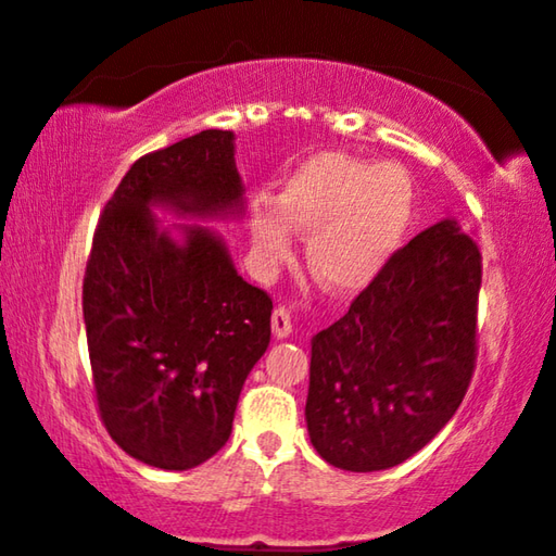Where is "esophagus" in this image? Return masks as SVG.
I'll return each instance as SVG.
<instances>
[{
    "mask_svg": "<svg viewBox=\"0 0 556 556\" xmlns=\"http://www.w3.org/2000/svg\"><path fill=\"white\" fill-rule=\"evenodd\" d=\"M271 332H275V338H289V332H292V309L285 307V304H279V307L271 312Z\"/></svg>",
    "mask_w": 556,
    "mask_h": 556,
    "instance_id": "esophagus-1",
    "label": "esophagus"
}]
</instances>
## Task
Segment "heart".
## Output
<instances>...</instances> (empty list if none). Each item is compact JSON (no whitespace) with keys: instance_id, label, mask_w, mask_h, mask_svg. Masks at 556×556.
Instances as JSON below:
<instances>
[{"instance_id":"heart-1","label":"heart","mask_w":556,"mask_h":556,"mask_svg":"<svg viewBox=\"0 0 556 556\" xmlns=\"http://www.w3.org/2000/svg\"><path fill=\"white\" fill-rule=\"evenodd\" d=\"M413 218V184L397 163L317 153L300 163L269 203L249 211V237L267 264L292 254V233L307 237L309 275L334 294L370 285L401 249Z\"/></svg>"}]
</instances>
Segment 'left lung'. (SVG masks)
<instances>
[{"label": "left lung", "instance_id": "8db88e82", "mask_svg": "<svg viewBox=\"0 0 556 556\" xmlns=\"http://www.w3.org/2000/svg\"><path fill=\"white\" fill-rule=\"evenodd\" d=\"M479 289V247L443 218L312 338L304 418L327 464L393 468L448 424L476 367Z\"/></svg>", "mask_w": 556, "mask_h": 556}]
</instances>
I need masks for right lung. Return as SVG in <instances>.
<instances>
[{
	"instance_id": "1",
	"label": "right lung",
	"mask_w": 556,
	"mask_h": 556,
	"mask_svg": "<svg viewBox=\"0 0 556 556\" xmlns=\"http://www.w3.org/2000/svg\"><path fill=\"white\" fill-rule=\"evenodd\" d=\"M153 206L226 218L244 208L231 130H201L132 163L100 216L83 281L92 386L108 433L166 471L229 441L247 375L269 348L271 300L218 233L163 229Z\"/></svg>"
}]
</instances>
